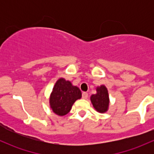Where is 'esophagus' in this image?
<instances>
[{
  "label": "esophagus",
  "instance_id": "obj_1",
  "mask_svg": "<svg viewBox=\"0 0 154 154\" xmlns=\"http://www.w3.org/2000/svg\"><path fill=\"white\" fill-rule=\"evenodd\" d=\"M82 97H83V99H87V98H88V93L83 92V94H82Z\"/></svg>",
  "mask_w": 154,
  "mask_h": 154
}]
</instances>
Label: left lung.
Masks as SVG:
<instances>
[{
    "label": "left lung",
    "instance_id": "1",
    "mask_svg": "<svg viewBox=\"0 0 154 154\" xmlns=\"http://www.w3.org/2000/svg\"><path fill=\"white\" fill-rule=\"evenodd\" d=\"M96 91L97 93L95 94H92L90 97L91 103L98 112H106L108 110L109 103L108 90L106 86L102 85L97 87Z\"/></svg>",
    "mask_w": 154,
    "mask_h": 154
}]
</instances>
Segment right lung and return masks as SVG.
<instances>
[{"label":"right lung","instance_id":"right-lung-1","mask_svg":"<svg viewBox=\"0 0 154 154\" xmlns=\"http://www.w3.org/2000/svg\"><path fill=\"white\" fill-rule=\"evenodd\" d=\"M81 97V91L78 87L73 86L64 78H60L50 96V106L54 113L63 116L69 112L74 102Z\"/></svg>","mask_w":154,"mask_h":154}]
</instances>
